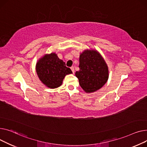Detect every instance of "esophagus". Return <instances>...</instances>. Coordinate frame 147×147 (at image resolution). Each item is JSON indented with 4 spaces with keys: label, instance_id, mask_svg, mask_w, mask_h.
Masks as SVG:
<instances>
[{
    "label": "esophagus",
    "instance_id": "esophagus-1",
    "mask_svg": "<svg viewBox=\"0 0 147 147\" xmlns=\"http://www.w3.org/2000/svg\"><path fill=\"white\" fill-rule=\"evenodd\" d=\"M71 70H72L73 74H74V73H75V68H74V66H72V67H71Z\"/></svg>",
    "mask_w": 147,
    "mask_h": 147
}]
</instances>
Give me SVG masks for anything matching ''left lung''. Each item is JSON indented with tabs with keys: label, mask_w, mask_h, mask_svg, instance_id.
<instances>
[{
	"label": "left lung",
	"mask_w": 147,
	"mask_h": 147,
	"mask_svg": "<svg viewBox=\"0 0 147 147\" xmlns=\"http://www.w3.org/2000/svg\"><path fill=\"white\" fill-rule=\"evenodd\" d=\"M80 71L75 73L79 83L87 93L97 91L105 85L109 79L108 66L98 51L85 49L80 56Z\"/></svg>",
	"instance_id": "left-lung-1"
}]
</instances>
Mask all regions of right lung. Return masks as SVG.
Instances as JSON below:
<instances>
[{"label":"right lung","mask_w":147,"mask_h":147,"mask_svg":"<svg viewBox=\"0 0 147 147\" xmlns=\"http://www.w3.org/2000/svg\"><path fill=\"white\" fill-rule=\"evenodd\" d=\"M36 70L41 82L52 89L59 87L65 76L72 74L71 69L53 52L40 57L37 62Z\"/></svg>","instance_id":"obj_1"}]
</instances>
